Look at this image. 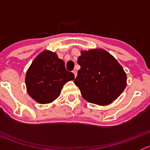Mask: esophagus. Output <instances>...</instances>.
Masks as SVG:
<instances>
[{
    "label": "esophagus",
    "mask_w": 150,
    "mask_h": 150,
    "mask_svg": "<svg viewBox=\"0 0 150 150\" xmlns=\"http://www.w3.org/2000/svg\"><path fill=\"white\" fill-rule=\"evenodd\" d=\"M72 72H73V74L75 75V77L77 76V71L76 70H73L72 71Z\"/></svg>",
    "instance_id": "34e87169"
}]
</instances>
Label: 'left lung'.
<instances>
[{
  "instance_id": "8db88e82",
  "label": "left lung",
  "mask_w": 150,
  "mask_h": 150,
  "mask_svg": "<svg viewBox=\"0 0 150 150\" xmlns=\"http://www.w3.org/2000/svg\"><path fill=\"white\" fill-rule=\"evenodd\" d=\"M78 63L81 69L74 83L88 102L101 106L111 104L126 87L123 68L105 50L81 51Z\"/></svg>"
}]
</instances>
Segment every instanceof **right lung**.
<instances>
[{
  "label": "right lung",
  "mask_w": 150,
  "mask_h": 150,
  "mask_svg": "<svg viewBox=\"0 0 150 150\" xmlns=\"http://www.w3.org/2000/svg\"><path fill=\"white\" fill-rule=\"evenodd\" d=\"M74 78V74L67 71L64 62L56 53L46 50L32 62L25 83L30 97L40 104H48L57 99L63 86Z\"/></svg>",
  "instance_id": "obj_1"
}]
</instances>
